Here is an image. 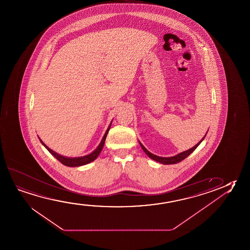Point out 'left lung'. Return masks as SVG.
<instances>
[{"mask_svg": "<svg viewBox=\"0 0 250 250\" xmlns=\"http://www.w3.org/2000/svg\"><path fill=\"white\" fill-rule=\"evenodd\" d=\"M207 134V133H206ZM206 134L204 136L203 139L200 140L199 142L196 144V146H193L192 148H190V149H188V150H185V151H183V152H180V153L177 154L176 156H173V157H169V158H164V157H158L157 155H154V154L150 152L149 150L146 149L145 146H143L142 144L140 141H139V145L140 146L142 147L143 150L146 152V155L149 157V158H151V159H153L154 161L158 162V163H161L163 165H174V164H177V163H179V162L182 161V160H184L185 158L188 157V155H190V154L192 153L194 150H196V147L199 146L201 143L203 142V140H204V138L206 137Z\"/></svg>", "mask_w": 250, "mask_h": 250, "instance_id": "left-lung-1", "label": "left lung"}]
</instances>
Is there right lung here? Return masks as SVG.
I'll return each mask as SVG.
<instances>
[{"instance_id":"obj_1","label":"right lung","mask_w":250,"mask_h":250,"mask_svg":"<svg viewBox=\"0 0 250 250\" xmlns=\"http://www.w3.org/2000/svg\"><path fill=\"white\" fill-rule=\"evenodd\" d=\"M112 122V121H111ZM111 122L110 125H109V126H108L107 130L105 131V133H104V136H103V138H102V140H101V142L100 143V145L98 146L96 149L93 150L92 152L88 154V155H85V156H83V157H77V158H68V157H65V156H62L61 154L57 153V152H55L53 150H51L50 148L48 147V146H46L44 142H43L42 139L39 138L40 139V141L41 143L42 144V146H44V147L46 148V150H48L49 152H50L53 156H54V158L58 159L59 161L61 162L62 164H63L64 166H68V167H78V166H84V165H87L89 163H91V162L94 161L97 158H98V156L100 155V152H101V150L103 149V146L104 145V141H105V139H106V136L108 134V131L110 130V128H111Z\"/></svg>"}]
</instances>
